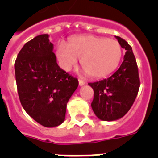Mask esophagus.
<instances>
[{"label": "esophagus", "mask_w": 158, "mask_h": 158, "mask_svg": "<svg viewBox=\"0 0 158 158\" xmlns=\"http://www.w3.org/2000/svg\"><path fill=\"white\" fill-rule=\"evenodd\" d=\"M79 86H83V85H84L85 84V81L84 80H83V79H79Z\"/></svg>", "instance_id": "esophagus-1"}]
</instances>
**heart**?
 Instances as JSON below:
<instances>
[{"mask_svg":"<svg viewBox=\"0 0 158 158\" xmlns=\"http://www.w3.org/2000/svg\"><path fill=\"white\" fill-rule=\"evenodd\" d=\"M60 66L69 71L76 66L78 59L89 77L99 79L110 74L120 64L122 48L117 41L96 36H80L60 43L56 49Z\"/></svg>","mask_w":158,"mask_h":158,"instance_id":"obj_1","label":"heart"}]
</instances>
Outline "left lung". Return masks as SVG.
Returning a JSON list of instances; mask_svg holds the SVG:
<instances>
[{
	"label": "left lung",
	"instance_id": "1",
	"mask_svg": "<svg viewBox=\"0 0 158 158\" xmlns=\"http://www.w3.org/2000/svg\"><path fill=\"white\" fill-rule=\"evenodd\" d=\"M115 38L126 51L122 64L108 79L89 83L94 91L93 110L100 120L106 121L118 120L130 110L140 86L137 62L131 46L125 39L118 36Z\"/></svg>",
	"mask_w": 158,
	"mask_h": 158
}]
</instances>
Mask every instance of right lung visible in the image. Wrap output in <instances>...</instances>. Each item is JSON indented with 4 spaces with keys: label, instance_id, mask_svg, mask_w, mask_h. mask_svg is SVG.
<instances>
[{
    "label": "right lung",
    "instance_id": "1",
    "mask_svg": "<svg viewBox=\"0 0 158 158\" xmlns=\"http://www.w3.org/2000/svg\"><path fill=\"white\" fill-rule=\"evenodd\" d=\"M48 34L25 43L15 62L16 85L21 105L33 120L55 127L64 120L67 102L76 90V78L60 69Z\"/></svg>",
    "mask_w": 158,
    "mask_h": 158
}]
</instances>
